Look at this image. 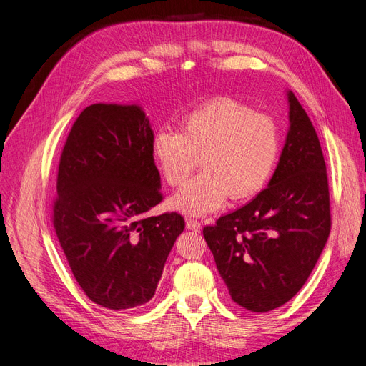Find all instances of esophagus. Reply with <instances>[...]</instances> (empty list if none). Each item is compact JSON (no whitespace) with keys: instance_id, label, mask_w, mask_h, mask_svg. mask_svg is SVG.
<instances>
[{"instance_id":"1","label":"esophagus","mask_w":366,"mask_h":366,"mask_svg":"<svg viewBox=\"0 0 366 366\" xmlns=\"http://www.w3.org/2000/svg\"><path fill=\"white\" fill-rule=\"evenodd\" d=\"M186 227L189 229V230L198 232V230H200V227H202V223L197 218H194V217H187L186 218Z\"/></svg>"}]
</instances>
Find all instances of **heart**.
Masks as SVG:
<instances>
[{"label":"heart","instance_id":"heart-1","mask_svg":"<svg viewBox=\"0 0 366 366\" xmlns=\"http://www.w3.org/2000/svg\"><path fill=\"white\" fill-rule=\"evenodd\" d=\"M278 125L269 116L232 97H219L184 114L179 129H160L151 156L164 182L183 186L198 159L203 171L174 197L184 214L218 209L227 197L239 202L267 184L280 157Z\"/></svg>","mask_w":366,"mask_h":366}]
</instances>
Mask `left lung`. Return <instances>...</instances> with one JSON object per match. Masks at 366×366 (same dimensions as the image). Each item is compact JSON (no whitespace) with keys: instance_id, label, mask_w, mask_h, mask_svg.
<instances>
[{"instance_id":"left-lung-1","label":"left lung","mask_w":366,"mask_h":366,"mask_svg":"<svg viewBox=\"0 0 366 366\" xmlns=\"http://www.w3.org/2000/svg\"><path fill=\"white\" fill-rule=\"evenodd\" d=\"M287 97L290 128L269 186L203 229L232 301L253 313L278 308L302 289L331 229L322 148L296 96Z\"/></svg>"}]
</instances>
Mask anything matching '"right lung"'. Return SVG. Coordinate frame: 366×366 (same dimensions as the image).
<instances>
[{
    "mask_svg": "<svg viewBox=\"0 0 366 366\" xmlns=\"http://www.w3.org/2000/svg\"><path fill=\"white\" fill-rule=\"evenodd\" d=\"M152 136L140 107L94 104L76 119L61 154L54 232L77 284L109 310L149 301L184 229L177 212L147 215L163 200Z\"/></svg>",
    "mask_w": 366,
    "mask_h": 366,
    "instance_id": "1",
    "label": "right lung"
}]
</instances>
